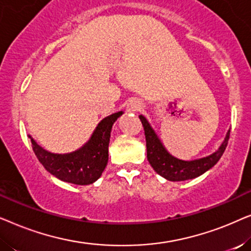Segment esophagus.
Instances as JSON below:
<instances>
[{"mask_svg":"<svg viewBox=\"0 0 251 251\" xmlns=\"http://www.w3.org/2000/svg\"><path fill=\"white\" fill-rule=\"evenodd\" d=\"M140 108H142V104H140L138 99H132V100L129 101L128 106H126V111L133 113L140 111Z\"/></svg>","mask_w":251,"mask_h":251,"instance_id":"obj_1","label":"esophagus"}]
</instances>
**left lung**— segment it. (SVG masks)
<instances>
[{
  "mask_svg": "<svg viewBox=\"0 0 251 251\" xmlns=\"http://www.w3.org/2000/svg\"><path fill=\"white\" fill-rule=\"evenodd\" d=\"M140 121L144 126L146 138V149H147V160L154 170L160 176L171 181H181L187 179H193L201 176L205 171L211 169L221 159L223 153L227 146L229 138V130L226 135L224 142L219 146V149L210 155L202 157V159L184 161L171 155L166 150L163 144L154 129L147 121L145 116L139 115Z\"/></svg>",
  "mask_w": 251,
  "mask_h": 251,
  "instance_id": "obj_1",
  "label": "left lung"
}]
</instances>
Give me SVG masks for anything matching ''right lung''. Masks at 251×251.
<instances>
[{
  "label": "right lung",
  "instance_id": "add662e5",
  "mask_svg": "<svg viewBox=\"0 0 251 251\" xmlns=\"http://www.w3.org/2000/svg\"><path fill=\"white\" fill-rule=\"evenodd\" d=\"M122 114L123 112H118L102 119L88 143L72 153L48 152L29 136L34 153L43 167L60 180L76 185L95 183L107 166L112 126Z\"/></svg>",
  "mask_w": 251,
  "mask_h": 251
}]
</instances>
